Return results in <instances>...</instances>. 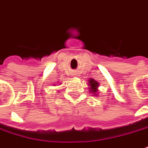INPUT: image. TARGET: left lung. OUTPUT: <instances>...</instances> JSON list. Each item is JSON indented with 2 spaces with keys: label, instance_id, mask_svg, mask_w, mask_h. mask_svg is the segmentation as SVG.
<instances>
[{
  "label": "left lung",
  "instance_id": "obj_1",
  "mask_svg": "<svg viewBox=\"0 0 148 148\" xmlns=\"http://www.w3.org/2000/svg\"><path fill=\"white\" fill-rule=\"evenodd\" d=\"M89 82V86H90V87L89 88L90 89V91H91L92 93H94V94H92V95H95L96 92H97V90H98V86H99V83L98 82H96L95 79H93V78H90V80H88Z\"/></svg>",
  "mask_w": 148,
  "mask_h": 148
}]
</instances>
